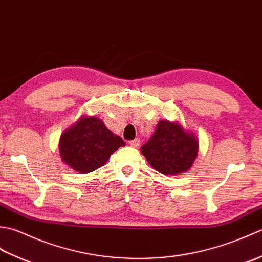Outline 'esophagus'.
Instances as JSON below:
<instances>
[{
	"instance_id": "1",
	"label": "esophagus",
	"mask_w": 262,
	"mask_h": 262,
	"mask_svg": "<svg viewBox=\"0 0 262 262\" xmlns=\"http://www.w3.org/2000/svg\"><path fill=\"white\" fill-rule=\"evenodd\" d=\"M140 144H141L140 138H135V140L129 141V145H130V146H133V147H137V146H140Z\"/></svg>"
}]
</instances>
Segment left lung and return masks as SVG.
Listing matches in <instances>:
<instances>
[{"label":"left lung","instance_id":"1","mask_svg":"<svg viewBox=\"0 0 262 262\" xmlns=\"http://www.w3.org/2000/svg\"><path fill=\"white\" fill-rule=\"evenodd\" d=\"M141 152L153 169L165 176H177L188 171L198 153V140L183 129L179 122L160 120L153 136L144 144Z\"/></svg>","mask_w":262,"mask_h":262}]
</instances>
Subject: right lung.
Here are the masks:
<instances>
[{
	"instance_id": "right-lung-1",
	"label": "right lung",
	"mask_w": 262,
	"mask_h": 262,
	"mask_svg": "<svg viewBox=\"0 0 262 262\" xmlns=\"http://www.w3.org/2000/svg\"><path fill=\"white\" fill-rule=\"evenodd\" d=\"M121 137L109 130L96 116H83L59 138L63 162L80 173H89L105 164L110 155L125 146Z\"/></svg>"
}]
</instances>
